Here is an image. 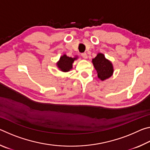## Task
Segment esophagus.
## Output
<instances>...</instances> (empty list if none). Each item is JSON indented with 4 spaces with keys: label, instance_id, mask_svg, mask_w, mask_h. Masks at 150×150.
Listing matches in <instances>:
<instances>
[{
    "label": "esophagus",
    "instance_id": "esophagus-1",
    "mask_svg": "<svg viewBox=\"0 0 150 150\" xmlns=\"http://www.w3.org/2000/svg\"><path fill=\"white\" fill-rule=\"evenodd\" d=\"M81 56H82L84 59H87V54H86V53H83V54H81Z\"/></svg>",
    "mask_w": 150,
    "mask_h": 150
}]
</instances>
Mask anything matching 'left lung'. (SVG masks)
Returning <instances> with one entry per match:
<instances>
[{"mask_svg":"<svg viewBox=\"0 0 150 150\" xmlns=\"http://www.w3.org/2000/svg\"><path fill=\"white\" fill-rule=\"evenodd\" d=\"M94 67L97 72L98 78L104 81L110 78L114 73L113 65L102 53H98L92 59Z\"/></svg>","mask_w":150,"mask_h":150,"instance_id":"left-lung-1","label":"left lung"}]
</instances>
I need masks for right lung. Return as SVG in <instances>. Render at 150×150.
Masks as SVG:
<instances>
[{"instance_id": "add662e5", "label": "right lung", "mask_w": 150, "mask_h": 150, "mask_svg": "<svg viewBox=\"0 0 150 150\" xmlns=\"http://www.w3.org/2000/svg\"><path fill=\"white\" fill-rule=\"evenodd\" d=\"M78 57H69L66 54H63L60 57L59 60L57 62V66L61 71L68 72L73 68V63L74 61L77 59Z\"/></svg>"}]
</instances>
